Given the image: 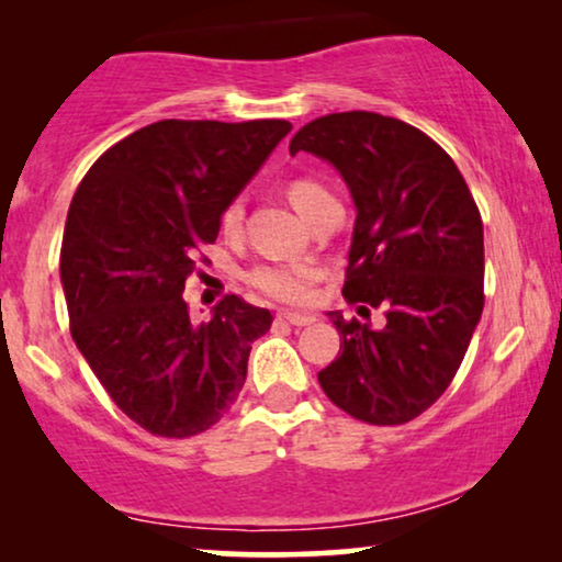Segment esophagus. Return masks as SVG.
<instances>
[{"instance_id":"obj_1","label":"esophagus","mask_w":562,"mask_h":562,"mask_svg":"<svg viewBox=\"0 0 562 562\" xmlns=\"http://www.w3.org/2000/svg\"><path fill=\"white\" fill-rule=\"evenodd\" d=\"M276 319L286 322V325H294V327H306L314 322L312 314H299V312H281V314H276Z\"/></svg>"}]
</instances>
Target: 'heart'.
<instances>
[{"instance_id": "obj_1", "label": "heart", "mask_w": 562, "mask_h": 562, "mask_svg": "<svg viewBox=\"0 0 562 562\" xmlns=\"http://www.w3.org/2000/svg\"><path fill=\"white\" fill-rule=\"evenodd\" d=\"M289 199L306 220L314 217V212L322 210L327 202H333V194L322 187V183L312 179H296L289 183ZM222 233L233 237L240 233L243 225V202L233 199L222 212ZM319 266L314 263H271V266H258L250 273V283L260 294L276 299L283 304H304L312 299L314 283L319 281Z\"/></svg>"}]
</instances>
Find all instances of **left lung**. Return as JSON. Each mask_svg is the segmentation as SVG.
Returning a JSON list of instances; mask_svg holds the SVG:
<instances>
[{"label":"left lung","instance_id":"obj_1","mask_svg":"<svg viewBox=\"0 0 562 562\" xmlns=\"http://www.w3.org/2000/svg\"><path fill=\"white\" fill-rule=\"evenodd\" d=\"M329 160L358 217L342 296L383 327L329 312L340 356L317 373L329 402L368 425H404L445 394L483 312V222L452 158L422 130L335 112L291 137Z\"/></svg>","mask_w":562,"mask_h":562}]
</instances>
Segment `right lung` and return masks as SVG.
Instances as JSON below:
<instances>
[{
  "mask_svg": "<svg viewBox=\"0 0 562 562\" xmlns=\"http://www.w3.org/2000/svg\"><path fill=\"white\" fill-rule=\"evenodd\" d=\"M286 120H160L83 176L60 245L71 337L106 394L158 437H194L240 394L271 312L227 294L194 325L183 283Z\"/></svg>",
  "mask_w": 562,
  "mask_h": 562,
  "instance_id": "right-lung-1",
  "label": "right lung"
}]
</instances>
